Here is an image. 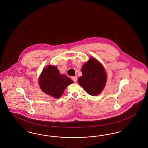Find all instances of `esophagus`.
<instances>
[{
    "label": "esophagus",
    "instance_id": "1",
    "mask_svg": "<svg viewBox=\"0 0 148 148\" xmlns=\"http://www.w3.org/2000/svg\"><path fill=\"white\" fill-rule=\"evenodd\" d=\"M71 79L73 80L74 82L76 83L77 82V77H71Z\"/></svg>",
    "mask_w": 148,
    "mask_h": 148
}]
</instances>
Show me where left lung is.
<instances>
[{
  "label": "left lung",
  "mask_w": 148,
  "mask_h": 148,
  "mask_svg": "<svg viewBox=\"0 0 148 148\" xmlns=\"http://www.w3.org/2000/svg\"><path fill=\"white\" fill-rule=\"evenodd\" d=\"M83 75L77 82L91 95H97L103 90L106 82V71L102 65L94 58H90L82 68Z\"/></svg>",
  "instance_id": "8db88e82"
}]
</instances>
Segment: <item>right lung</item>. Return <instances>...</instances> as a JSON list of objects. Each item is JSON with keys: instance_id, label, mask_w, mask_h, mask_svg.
Listing matches in <instances>:
<instances>
[{"instance_id": "obj_1", "label": "right lung", "mask_w": 148, "mask_h": 148, "mask_svg": "<svg viewBox=\"0 0 148 148\" xmlns=\"http://www.w3.org/2000/svg\"><path fill=\"white\" fill-rule=\"evenodd\" d=\"M39 85L43 92L55 98H59L66 87L73 83L68 77L60 74L56 66L49 65L42 71Z\"/></svg>"}]
</instances>
